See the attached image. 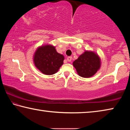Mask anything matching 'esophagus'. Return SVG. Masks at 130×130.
I'll return each mask as SVG.
<instances>
[{
    "instance_id": "obj_1",
    "label": "esophagus",
    "mask_w": 130,
    "mask_h": 130,
    "mask_svg": "<svg viewBox=\"0 0 130 130\" xmlns=\"http://www.w3.org/2000/svg\"><path fill=\"white\" fill-rule=\"evenodd\" d=\"M67 60L68 61H69V62H70V61H71V60H72V57H70V56L68 57L67 58Z\"/></svg>"
}]
</instances>
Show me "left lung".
Instances as JSON below:
<instances>
[{
	"label": "left lung",
	"mask_w": 130,
	"mask_h": 130,
	"mask_svg": "<svg viewBox=\"0 0 130 130\" xmlns=\"http://www.w3.org/2000/svg\"><path fill=\"white\" fill-rule=\"evenodd\" d=\"M77 73L84 78L91 77L101 67V59L98 53L92 50H85L73 62Z\"/></svg>",
	"instance_id": "1"
}]
</instances>
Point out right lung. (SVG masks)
<instances>
[{
  "label": "right lung",
  "instance_id": "right-lung-1",
  "mask_svg": "<svg viewBox=\"0 0 130 130\" xmlns=\"http://www.w3.org/2000/svg\"><path fill=\"white\" fill-rule=\"evenodd\" d=\"M64 56L58 53L56 47L50 44L37 47L33 56L35 67L46 75H52L58 71L63 65Z\"/></svg>",
  "mask_w": 130,
  "mask_h": 130
}]
</instances>
